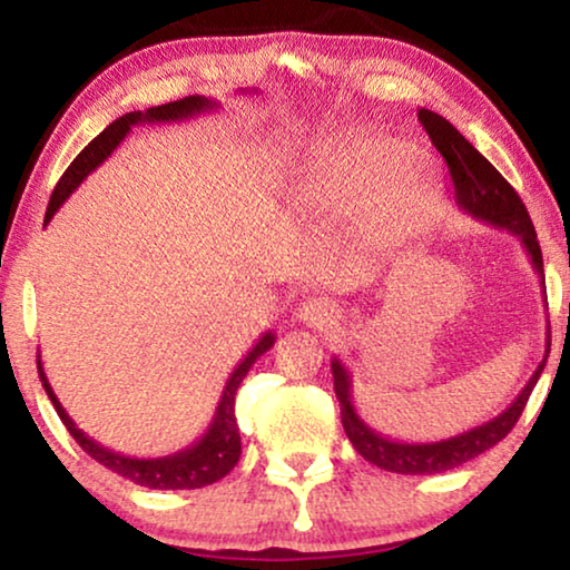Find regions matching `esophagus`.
Wrapping results in <instances>:
<instances>
[{"label": "esophagus", "instance_id": "1", "mask_svg": "<svg viewBox=\"0 0 570 570\" xmlns=\"http://www.w3.org/2000/svg\"><path fill=\"white\" fill-rule=\"evenodd\" d=\"M338 305L328 297H307L297 309V318L305 323V326L313 328H326L331 323L338 321Z\"/></svg>", "mask_w": 570, "mask_h": 570}]
</instances>
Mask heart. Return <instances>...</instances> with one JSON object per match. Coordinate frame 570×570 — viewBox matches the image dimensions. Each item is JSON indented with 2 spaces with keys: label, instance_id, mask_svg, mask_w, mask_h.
<instances>
[{
  "label": "heart",
  "instance_id": "obj_1",
  "mask_svg": "<svg viewBox=\"0 0 570 570\" xmlns=\"http://www.w3.org/2000/svg\"><path fill=\"white\" fill-rule=\"evenodd\" d=\"M415 149L397 139L355 141L323 157L299 184V197L313 207H352L371 199L394 173L413 163ZM405 218V205L394 197L379 202L371 213V234L384 239Z\"/></svg>",
  "mask_w": 570,
  "mask_h": 570
}]
</instances>
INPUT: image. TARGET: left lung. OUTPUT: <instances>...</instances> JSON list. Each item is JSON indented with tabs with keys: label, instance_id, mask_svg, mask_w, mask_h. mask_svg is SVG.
<instances>
[{
	"label": "left lung",
	"instance_id": "1",
	"mask_svg": "<svg viewBox=\"0 0 570 570\" xmlns=\"http://www.w3.org/2000/svg\"><path fill=\"white\" fill-rule=\"evenodd\" d=\"M417 120L426 128L431 144H434L446 160L460 210L471 215L473 220H481L487 223V226H494L500 228V232H510L518 236L525 255L531 257L537 276L542 278L544 284L542 249H539L534 223H531L529 213H525V205L515 194L513 186H510L505 178L500 176V170H497L494 165L450 124V120H444L442 115L423 107V110H417ZM547 355H550V328H547V347L542 363L537 365L534 376H531L529 384L521 389V394H518L500 415H494L492 421L468 429L458 436L439 439V442H400V439L379 434L376 429H371L368 423L360 417L355 402H352L350 371L344 368L342 360L334 357L331 360V373H334L336 400L338 405H342V426L347 431L350 442L360 455L368 460V463L384 468V471L405 473V476H431V473L452 471V468L479 458L481 452L492 450L497 442H502V439L510 434V429L515 426V421L523 413L525 402H529L531 389L537 386L539 376H542Z\"/></svg>",
	"mask_w": 570,
	"mask_h": 570
}]
</instances>
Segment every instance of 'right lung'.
<instances>
[{"label":"right lung","instance_id":"1","mask_svg":"<svg viewBox=\"0 0 570 570\" xmlns=\"http://www.w3.org/2000/svg\"><path fill=\"white\" fill-rule=\"evenodd\" d=\"M210 110H218V102H215V99H207V97H199V94H194V97H184V99H178V102L149 107V110H144V112L141 110L126 112L124 118L112 120V124L107 126L105 131L97 136V139H91L89 147H86L83 153L78 155L73 163H70V168L62 173L60 184L55 186L52 199H49L45 226L55 218V213L60 210L62 202L83 184V178L89 176L91 170H97L99 165H102L107 157H110L115 149L120 147V141L126 139L128 131H131L134 126L189 120V118H194V115L210 112ZM273 342H276L273 331H265V334L257 338L255 347L244 355L242 363L236 365L232 376H228L226 386H223L220 402H218V407H215V415H213L210 426H207L205 434H202L194 444L186 446V450L173 452V455H165V458H128V455H120V452H115V450H107V446L94 442L91 436H86L83 431L73 423V417L65 413L60 400H57L52 386H49L47 373H45V368H41V355L36 363H39L41 384H45L49 400H52V405L57 410V415H60V421L65 423V429L70 431V436H73L76 442L81 444V450L89 452L97 463H102L105 468H110V471L118 473V476L134 481V484H139V487L199 489V487H207V484H215V481H220L226 473L234 471L236 463H239L242 436H239V426H236V407H234L236 405V389H239L244 376H247L252 365H255V360L265 355V352L273 347Z\"/></svg>","mask_w":570,"mask_h":570}]
</instances>
